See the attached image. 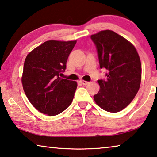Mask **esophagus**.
Returning <instances> with one entry per match:
<instances>
[{
    "label": "esophagus",
    "instance_id": "obj_1",
    "mask_svg": "<svg viewBox=\"0 0 157 157\" xmlns=\"http://www.w3.org/2000/svg\"><path fill=\"white\" fill-rule=\"evenodd\" d=\"M80 83H82L83 85H84V86L87 85V84L88 83V81H83V80H81V81H80Z\"/></svg>",
    "mask_w": 157,
    "mask_h": 157
}]
</instances>
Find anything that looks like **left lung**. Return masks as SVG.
I'll list each match as a JSON object with an SVG mask.
<instances>
[{"label":"left lung","instance_id":"1","mask_svg":"<svg viewBox=\"0 0 157 157\" xmlns=\"http://www.w3.org/2000/svg\"><path fill=\"white\" fill-rule=\"evenodd\" d=\"M95 45L105 80H98L100 90L94 101L104 110L117 113L126 108L137 95L142 78L140 59L133 44L112 30L90 36Z\"/></svg>","mask_w":157,"mask_h":157}]
</instances>
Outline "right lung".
<instances>
[{"mask_svg":"<svg viewBox=\"0 0 157 157\" xmlns=\"http://www.w3.org/2000/svg\"><path fill=\"white\" fill-rule=\"evenodd\" d=\"M76 41L49 40L29 52L25 60L22 83L29 101L49 116L59 115L71 105L76 81L62 78L61 73Z\"/></svg>","mask_w":157,"mask_h":157,"instance_id":"right-lung-1","label":"right lung"}]
</instances>
